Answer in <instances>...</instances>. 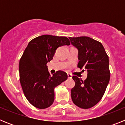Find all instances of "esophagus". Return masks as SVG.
I'll list each match as a JSON object with an SVG mask.
<instances>
[{
	"mask_svg": "<svg viewBox=\"0 0 125 125\" xmlns=\"http://www.w3.org/2000/svg\"><path fill=\"white\" fill-rule=\"evenodd\" d=\"M68 78L71 79V78H72V75L69 73H68Z\"/></svg>",
	"mask_w": 125,
	"mask_h": 125,
	"instance_id": "esophagus-1",
	"label": "esophagus"
}]
</instances>
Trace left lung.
I'll list each match as a JSON object with an SVG mask.
<instances>
[{"mask_svg": "<svg viewBox=\"0 0 125 125\" xmlns=\"http://www.w3.org/2000/svg\"><path fill=\"white\" fill-rule=\"evenodd\" d=\"M71 43L78 49V67L88 73L84 81L73 76L75 86L71 89L73 102L88 109L101 100L110 78L109 57L101 42L91 37H71Z\"/></svg>", "mask_w": 125, "mask_h": 125, "instance_id": "obj_1", "label": "left lung"}]
</instances>
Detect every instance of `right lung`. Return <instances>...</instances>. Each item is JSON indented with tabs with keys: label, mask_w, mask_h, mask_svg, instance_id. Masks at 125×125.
Instances as JSON below:
<instances>
[{
	"label": "right lung",
	"mask_w": 125,
	"mask_h": 125,
	"mask_svg": "<svg viewBox=\"0 0 125 125\" xmlns=\"http://www.w3.org/2000/svg\"><path fill=\"white\" fill-rule=\"evenodd\" d=\"M70 45L68 37L42 35L29 42L19 61L20 83L25 98L32 105L45 109L54 100V88L68 79L66 73L58 71L51 76L47 63L57 47Z\"/></svg>",
	"instance_id": "add662e5"
}]
</instances>
